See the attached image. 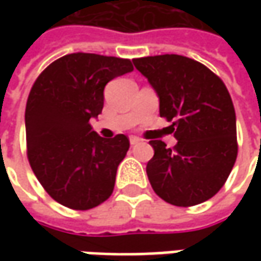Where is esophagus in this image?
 Masks as SVG:
<instances>
[{"instance_id": "obj_1", "label": "esophagus", "mask_w": 261, "mask_h": 261, "mask_svg": "<svg viewBox=\"0 0 261 261\" xmlns=\"http://www.w3.org/2000/svg\"><path fill=\"white\" fill-rule=\"evenodd\" d=\"M129 141H130V145H138V144L141 142V139H139L138 136H130Z\"/></svg>"}]
</instances>
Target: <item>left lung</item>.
Returning <instances> with one entry per match:
<instances>
[{
  "label": "left lung",
  "mask_w": 261,
  "mask_h": 261,
  "mask_svg": "<svg viewBox=\"0 0 261 261\" xmlns=\"http://www.w3.org/2000/svg\"><path fill=\"white\" fill-rule=\"evenodd\" d=\"M160 98V116L174 120L177 144L149 141L146 174L154 192L175 206L199 205L225 185L236 164V110L225 84L209 68L181 55L134 59Z\"/></svg>",
  "instance_id": "8db88e82"
}]
</instances>
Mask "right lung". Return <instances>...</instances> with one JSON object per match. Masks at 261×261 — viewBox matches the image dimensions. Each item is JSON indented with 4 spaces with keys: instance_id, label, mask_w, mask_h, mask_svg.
<instances>
[{
    "instance_id": "add662e5",
    "label": "right lung",
    "mask_w": 261,
    "mask_h": 261,
    "mask_svg": "<svg viewBox=\"0 0 261 261\" xmlns=\"http://www.w3.org/2000/svg\"><path fill=\"white\" fill-rule=\"evenodd\" d=\"M132 71L129 59L78 52L56 59L37 76L25 105L27 156L58 203L87 211L113 193L129 139L101 138L90 119L103 110L106 84Z\"/></svg>"
}]
</instances>
